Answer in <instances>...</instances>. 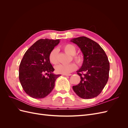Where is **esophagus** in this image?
Wrapping results in <instances>:
<instances>
[{
  "mask_svg": "<svg viewBox=\"0 0 128 128\" xmlns=\"http://www.w3.org/2000/svg\"><path fill=\"white\" fill-rule=\"evenodd\" d=\"M64 75V76H71L72 75V74H67V75Z\"/></svg>",
  "mask_w": 128,
  "mask_h": 128,
  "instance_id": "esophagus-1",
  "label": "esophagus"
}]
</instances>
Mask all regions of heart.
I'll return each instance as SVG.
<instances>
[{"mask_svg": "<svg viewBox=\"0 0 128 128\" xmlns=\"http://www.w3.org/2000/svg\"><path fill=\"white\" fill-rule=\"evenodd\" d=\"M64 50L66 53L69 55L73 56V59L77 64L79 65L82 64L84 61L83 56L80 54L75 55L76 52V49L74 45L68 44L64 46ZM58 50L56 48L52 50L50 53L48 59L50 62L53 64H56L59 60L58 57ZM56 70L58 74H62L64 75L69 74L72 72L76 70L77 66L74 63H72L68 64H59L56 67Z\"/></svg>", "mask_w": 128, "mask_h": 128, "instance_id": "obj_1", "label": "heart"}]
</instances>
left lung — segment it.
Returning a JSON list of instances; mask_svg holds the SVG:
<instances>
[{
  "label": "left lung",
  "instance_id": "obj_1",
  "mask_svg": "<svg viewBox=\"0 0 128 128\" xmlns=\"http://www.w3.org/2000/svg\"><path fill=\"white\" fill-rule=\"evenodd\" d=\"M82 51L84 61L77 71L80 83L73 86V90L80 98L88 99L96 97L102 92L109 78L110 62L107 56L97 42L86 37L70 40Z\"/></svg>",
  "mask_w": 128,
  "mask_h": 128
}]
</instances>
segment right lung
I'll return each instance as SVG.
<instances>
[{"instance_id": "1", "label": "right lung", "mask_w": 128, "mask_h": 128, "mask_svg": "<svg viewBox=\"0 0 128 128\" xmlns=\"http://www.w3.org/2000/svg\"><path fill=\"white\" fill-rule=\"evenodd\" d=\"M60 40L40 39L26 52L19 67V80L24 91L33 98L49 94L60 75H55L48 59L50 53ZM47 74L48 77H45Z\"/></svg>"}]
</instances>
